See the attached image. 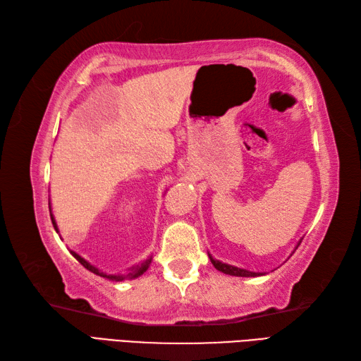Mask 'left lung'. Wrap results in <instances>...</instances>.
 <instances>
[{
	"label": "left lung",
	"mask_w": 361,
	"mask_h": 361,
	"mask_svg": "<svg viewBox=\"0 0 361 361\" xmlns=\"http://www.w3.org/2000/svg\"><path fill=\"white\" fill-rule=\"evenodd\" d=\"M211 259V263H213L214 268L222 271L224 274H230V276H237V277H256V276H262L260 272H251V271H247V269H242V268H235V267H231V265H226V263H222L219 260H214L213 257Z\"/></svg>",
	"instance_id": "1"
}]
</instances>
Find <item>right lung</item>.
<instances>
[{
  "mask_svg": "<svg viewBox=\"0 0 361 361\" xmlns=\"http://www.w3.org/2000/svg\"><path fill=\"white\" fill-rule=\"evenodd\" d=\"M50 217H51V224H54V226H55V230L58 231V228H56V224H55V219H54V216H51L50 214ZM70 252H72L73 254V257L79 262V263H81V265L84 267V268H87V269H89V271H92L93 272V274H98V276H101V277H107V279H110V280H124V279H135V277H137V276H140V274H144V272L147 271V268H148V265H150V262H152V259L150 260H145L144 263H142V265H137V267H135L133 269H131L130 272H128V274H126V276H107V274H104V272H99L98 269H96L94 267H92L90 265V263L89 262H85L81 256H78V254L76 252H73V251H70Z\"/></svg>",
  "mask_w": 361,
  "mask_h": 361,
  "instance_id": "add662e5",
  "label": "right lung"
}]
</instances>
